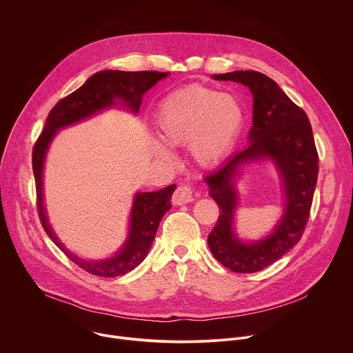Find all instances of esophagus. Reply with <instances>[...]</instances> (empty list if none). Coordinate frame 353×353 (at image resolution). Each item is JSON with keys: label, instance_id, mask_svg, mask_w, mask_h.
Here are the masks:
<instances>
[{"label": "esophagus", "instance_id": "1", "mask_svg": "<svg viewBox=\"0 0 353 353\" xmlns=\"http://www.w3.org/2000/svg\"><path fill=\"white\" fill-rule=\"evenodd\" d=\"M194 201V188L190 184H181L173 194V202L176 205H184Z\"/></svg>", "mask_w": 353, "mask_h": 353}]
</instances>
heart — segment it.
I'll list each match as a JSON object with an SVG mask.
<instances>
[{
	"instance_id": "1",
	"label": "heart",
	"mask_w": 353,
	"mask_h": 353,
	"mask_svg": "<svg viewBox=\"0 0 353 353\" xmlns=\"http://www.w3.org/2000/svg\"><path fill=\"white\" fill-rule=\"evenodd\" d=\"M159 140L169 148L188 147L199 165H213L239 139L245 110L232 94L203 85H190L165 97L154 116ZM162 159H170L166 150L158 148Z\"/></svg>"
}]
</instances>
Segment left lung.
<instances>
[{
  "mask_svg": "<svg viewBox=\"0 0 353 353\" xmlns=\"http://www.w3.org/2000/svg\"><path fill=\"white\" fill-rule=\"evenodd\" d=\"M213 79L237 81L251 90L254 123L250 144L205 177L209 195L220 209L217 223L208 236V245L213 256L231 272L255 273L279 261L299 243L310 214L319 155L307 114L274 80L255 70L213 74ZM261 159H270L276 165L283 181L286 208L270 236L247 245L236 239L232 228L238 201L233 179L243 164Z\"/></svg>",
  "mask_w": 353,
  "mask_h": 353,
  "instance_id": "8db88e82",
  "label": "left lung"
}]
</instances>
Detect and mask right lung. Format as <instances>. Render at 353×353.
<instances>
[{"mask_svg":"<svg viewBox=\"0 0 353 353\" xmlns=\"http://www.w3.org/2000/svg\"><path fill=\"white\" fill-rule=\"evenodd\" d=\"M169 76V72H122L102 70L92 74L80 88L62 98L50 112L46 126L33 148V173L36 180L37 209L40 221L48 237L63 254L79 268L99 277L123 276L137 268L147 256L155 239L157 230L163 214L172 208L170 198L176 188L172 184L154 192H137L130 212L129 236L114 256L103 261H85L69 252L52 231L44 208L43 198V169L48 147L59 129L80 122L94 113L113 106L114 102H123L132 112L140 110L143 95L159 80Z\"/></svg>","mask_w":353,"mask_h":353,"instance_id":"obj_1","label":"right lung"}]
</instances>
